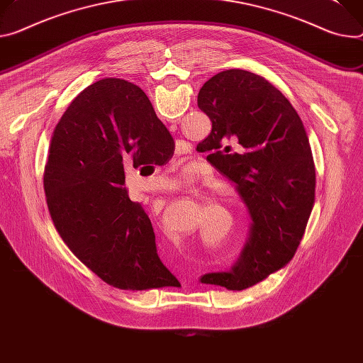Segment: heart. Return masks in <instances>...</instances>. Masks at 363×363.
Listing matches in <instances>:
<instances>
[{
	"label": "heart",
	"instance_id": "1",
	"mask_svg": "<svg viewBox=\"0 0 363 363\" xmlns=\"http://www.w3.org/2000/svg\"><path fill=\"white\" fill-rule=\"evenodd\" d=\"M191 175H192V171H191L189 168H185V169L182 171V178H184V179H189Z\"/></svg>",
	"mask_w": 363,
	"mask_h": 363
}]
</instances>
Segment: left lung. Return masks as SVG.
<instances>
[{
	"label": "left lung",
	"instance_id": "8db88e82",
	"mask_svg": "<svg viewBox=\"0 0 363 363\" xmlns=\"http://www.w3.org/2000/svg\"><path fill=\"white\" fill-rule=\"evenodd\" d=\"M199 107L213 124L204 142L216 150V168L236 184L253 221L232 271L201 282L243 291L282 269L298 249L314 207L313 153L295 108L256 74L214 75L199 92Z\"/></svg>",
	"mask_w": 363,
	"mask_h": 363
}]
</instances>
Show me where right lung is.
Masks as SVG:
<instances>
[{"label":"right lung","mask_w":363,"mask_h":363,"mask_svg":"<svg viewBox=\"0 0 363 363\" xmlns=\"http://www.w3.org/2000/svg\"><path fill=\"white\" fill-rule=\"evenodd\" d=\"M172 136L135 84L104 78L63 113L43 185L56 232L95 275L127 291L175 286L157 256L150 218L130 200L124 167L167 160Z\"/></svg>","instance_id":"obj_1"}]
</instances>
